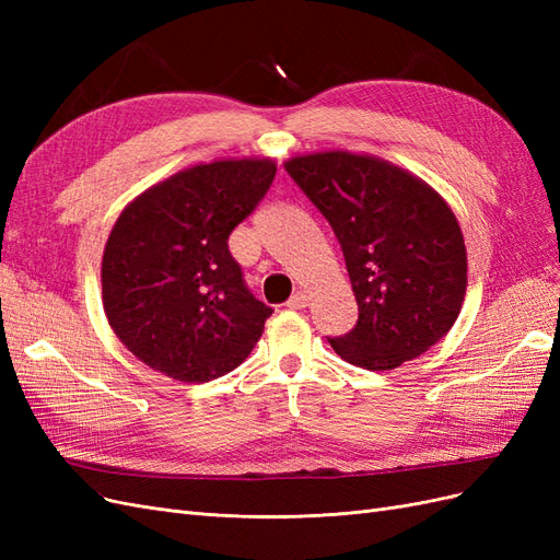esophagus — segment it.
Listing matches in <instances>:
<instances>
[{"label":"esophagus","mask_w":560,"mask_h":560,"mask_svg":"<svg viewBox=\"0 0 560 560\" xmlns=\"http://www.w3.org/2000/svg\"><path fill=\"white\" fill-rule=\"evenodd\" d=\"M306 306H308V296L303 294V292L292 294V299L287 301V308H292V311H301V308H306Z\"/></svg>","instance_id":"obj_1"}]
</instances>
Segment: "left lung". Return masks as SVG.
<instances>
[{
	"label": "left lung",
	"instance_id": "left-lung-1",
	"mask_svg": "<svg viewBox=\"0 0 560 560\" xmlns=\"http://www.w3.org/2000/svg\"><path fill=\"white\" fill-rule=\"evenodd\" d=\"M284 167L329 222L358 299V325L327 336L336 354L385 371L442 341L467 290L463 231L444 198L397 165L348 151Z\"/></svg>",
	"mask_w": 560,
	"mask_h": 560
}]
</instances>
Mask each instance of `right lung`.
Masks as SVG:
<instances>
[{
    "label": "right lung",
    "mask_w": 560,
    "mask_h": 560,
    "mask_svg": "<svg viewBox=\"0 0 560 560\" xmlns=\"http://www.w3.org/2000/svg\"><path fill=\"white\" fill-rule=\"evenodd\" d=\"M273 161H214L151 186L116 219L103 257L114 334L165 376L202 383L252 352L273 313L254 299L229 235L259 206Z\"/></svg>",
    "instance_id": "add662e5"
}]
</instances>
